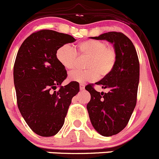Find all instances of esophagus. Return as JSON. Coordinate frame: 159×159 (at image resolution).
<instances>
[{
  "label": "esophagus",
  "mask_w": 159,
  "mask_h": 159,
  "mask_svg": "<svg viewBox=\"0 0 159 159\" xmlns=\"http://www.w3.org/2000/svg\"><path fill=\"white\" fill-rule=\"evenodd\" d=\"M85 89V85L84 84H80V89L83 90Z\"/></svg>",
  "instance_id": "obj_1"
}]
</instances>
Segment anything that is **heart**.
Masks as SVG:
<instances>
[{"label": "heart", "instance_id": "obj_1", "mask_svg": "<svg viewBox=\"0 0 159 159\" xmlns=\"http://www.w3.org/2000/svg\"><path fill=\"white\" fill-rule=\"evenodd\" d=\"M78 57H87L85 70H74L70 73L71 81L79 83L96 81L105 78L112 71L116 62V52L113 47L105 41L87 39L81 42L76 48L62 45L56 51V58L66 70L74 69Z\"/></svg>", "mask_w": 159, "mask_h": 159}]
</instances>
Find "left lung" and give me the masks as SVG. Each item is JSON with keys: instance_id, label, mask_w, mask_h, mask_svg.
Listing matches in <instances>:
<instances>
[{"instance_id": "left-lung-1", "label": "left lung", "mask_w": 159, "mask_h": 159, "mask_svg": "<svg viewBox=\"0 0 159 159\" xmlns=\"http://www.w3.org/2000/svg\"><path fill=\"white\" fill-rule=\"evenodd\" d=\"M92 38L113 43L116 52L112 71L95 83L109 91L97 92L94 84L85 86L91 95L87 110L92 125L103 136H111L127 126L136 105L139 62L135 46L122 32L110 31Z\"/></svg>"}]
</instances>
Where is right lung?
I'll return each mask as SVG.
<instances>
[{"instance_id": "add662e5", "label": "right lung", "mask_w": 159, "mask_h": 159, "mask_svg": "<svg viewBox=\"0 0 159 159\" xmlns=\"http://www.w3.org/2000/svg\"><path fill=\"white\" fill-rule=\"evenodd\" d=\"M74 41L70 35L43 29L30 35L17 52L13 68L17 106L29 128L40 136L59 131L71 100L79 92L77 81L61 85L67 73L56 58L60 47Z\"/></svg>"}]
</instances>
